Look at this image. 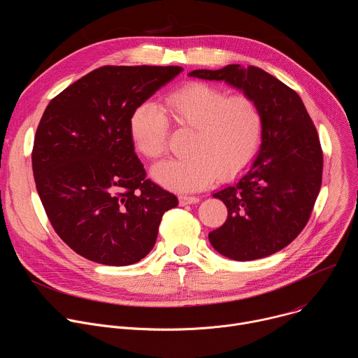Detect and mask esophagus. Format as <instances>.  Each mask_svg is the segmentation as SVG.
Returning a JSON list of instances; mask_svg holds the SVG:
<instances>
[{
    "label": "esophagus",
    "instance_id": "esophagus-1",
    "mask_svg": "<svg viewBox=\"0 0 358 358\" xmlns=\"http://www.w3.org/2000/svg\"><path fill=\"white\" fill-rule=\"evenodd\" d=\"M178 199H180V206H188V203L199 202V198L194 195H181Z\"/></svg>",
    "mask_w": 358,
    "mask_h": 358
}]
</instances>
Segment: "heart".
<instances>
[{"label":"heart","instance_id":"b5f03b06","mask_svg":"<svg viewBox=\"0 0 358 358\" xmlns=\"http://www.w3.org/2000/svg\"><path fill=\"white\" fill-rule=\"evenodd\" d=\"M166 105L171 120L194 134L187 147L189 156L152 167V178L163 187L177 192L198 191L217 177L229 180L238 176L257 156L264 116L250 96H228L215 86L189 82L171 92ZM169 130L167 115L151 101H143L130 116L133 145L148 160L164 155Z\"/></svg>","mask_w":358,"mask_h":358}]
</instances>
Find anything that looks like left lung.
Returning a JSON list of instances; mask_svg holds the SVG:
<instances>
[{
  "label": "left lung",
  "mask_w": 358,
  "mask_h": 358,
  "mask_svg": "<svg viewBox=\"0 0 358 358\" xmlns=\"http://www.w3.org/2000/svg\"><path fill=\"white\" fill-rule=\"evenodd\" d=\"M188 75L222 80L261 108V150L236 182L213 195L225 203L228 218L208 239L234 261L269 257L287 246L310 218L323 173L317 130L300 96L261 68L227 65Z\"/></svg>",
  "instance_id": "left-lung-1"
}]
</instances>
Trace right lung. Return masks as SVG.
<instances>
[{
  "label": "right lung",
  "instance_id": "1",
  "mask_svg": "<svg viewBox=\"0 0 358 358\" xmlns=\"http://www.w3.org/2000/svg\"><path fill=\"white\" fill-rule=\"evenodd\" d=\"M181 66H101L49 101L36 129L32 171L45 213L80 257L109 266L152 249L174 194L145 178L129 133L133 110Z\"/></svg>",
  "mask_w": 358,
  "mask_h": 358
}]
</instances>
